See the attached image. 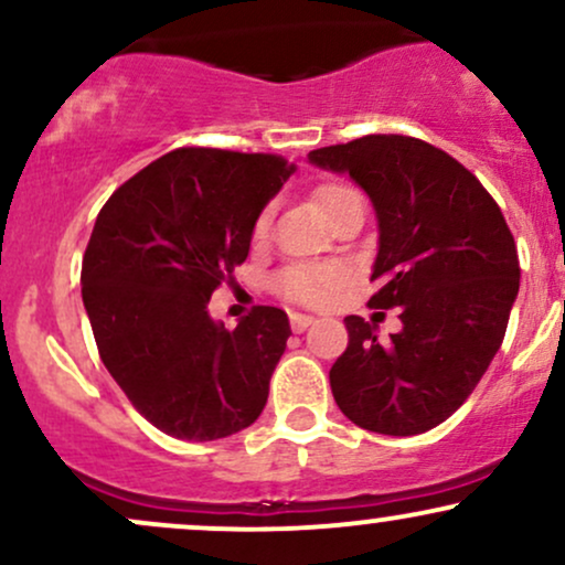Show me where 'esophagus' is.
<instances>
[{
    "label": "esophagus",
    "instance_id": "esophagus-1",
    "mask_svg": "<svg viewBox=\"0 0 565 565\" xmlns=\"http://www.w3.org/2000/svg\"><path fill=\"white\" fill-rule=\"evenodd\" d=\"M289 321H291V329H295V332H305V329H308L316 319L308 313H289Z\"/></svg>",
    "mask_w": 565,
    "mask_h": 565
}]
</instances>
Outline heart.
Instances as JSON below:
<instances>
[{
    "label": "heart",
    "instance_id": "1",
    "mask_svg": "<svg viewBox=\"0 0 565 565\" xmlns=\"http://www.w3.org/2000/svg\"><path fill=\"white\" fill-rule=\"evenodd\" d=\"M353 196H359V193L342 183L321 185L319 191H316V201H319L323 215H329V212L337 210L342 201ZM268 212H263L255 223V238H263L265 233H268ZM340 284L342 270L334 268V265H291V268H287L278 276L276 287L278 291H284L289 300L305 305H327L334 297V291L340 289Z\"/></svg>",
    "mask_w": 565,
    "mask_h": 565
}]
</instances>
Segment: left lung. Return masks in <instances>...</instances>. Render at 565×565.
<instances>
[{
	"label": "left lung",
	"instance_id": "1",
	"mask_svg": "<svg viewBox=\"0 0 565 565\" xmlns=\"http://www.w3.org/2000/svg\"><path fill=\"white\" fill-rule=\"evenodd\" d=\"M348 174L377 215L374 308H398L401 329L348 316V350L334 361L332 395L353 425L417 436L449 419L504 340L521 268L497 201L440 148L404 135H366L308 153Z\"/></svg>",
	"mask_w": 565,
	"mask_h": 565
}]
</instances>
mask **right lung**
Instances as JSON below:
<instances>
[{"label": "right lung", "instance_id": "right-lung-1", "mask_svg": "<svg viewBox=\"0 0 565 565\" xmlns=\"http://www.w3.org/2000/svg\"><path fill=\"white\" fill-rule=\"evenodd\" d=\"M297 167L270 153L178 148L129 178L95 220L82 300L100 359L153 427L217 440L260 417L291 334L260 305L228 332L210 297Z\"/></svg>", "mask_w": 565, "mask_h": 565}]
</instances>
